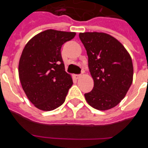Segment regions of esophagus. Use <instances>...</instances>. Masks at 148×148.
Instances as JSON below:
<instances>
[{
    "label": "esophagus",
    "instance_id": "34e87169",
    "mask_svg": "<svg viewBox=\"0 0 148 148\" xmlns=\"http://www.w3.org/2000/svg\"><path fill=\"white\" fill-rule=\"evenodd\" d=\"M81 74H75V75H74V77H75V78L76 79H79V77H81Z\"/></svg>",
    "mask_w": 148,
    "mask_h": 148
}]
</instances>
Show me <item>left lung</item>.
Instances as JSON below:
<instances>
[{
  "mask_svg": "<svg viewBox=\"0 0 148 148\" xmlns=\"http://www.w3.org/2000/svg\"><path fill=\"white\" fill-rule=\"evenodd\" d=\"M88 58L94 88L85 94L88 103L99 110L117 106L125 97L133 81L132 60L121 42L101 32L79 33Z\"/></svg>",
  "mask_w": 148,
  "mask_h": 148,
  "instance_id": "left-lung-1",
  "label": "left lung"
}]
</instances>
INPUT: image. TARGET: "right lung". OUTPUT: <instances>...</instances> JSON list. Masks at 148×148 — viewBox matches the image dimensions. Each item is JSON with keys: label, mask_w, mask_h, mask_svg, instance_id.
<instances>
[{"label": "right lung", "mask_w": 148, "mask_h": 148, "mask_svg": "<svg viewBox=\"0 0 148 148\" xmlns=\"http://www.w3.org/2000/svg\"><path fill=\"white\" fill-rule=\"evenodd\" d=\"M75 35L48 29L32 38L23 50L20 81L28 99L40 110H54L65 102L73 81L65 71L60 49Z\"/></svg>", "instance_id": "1"}]
</instances>
